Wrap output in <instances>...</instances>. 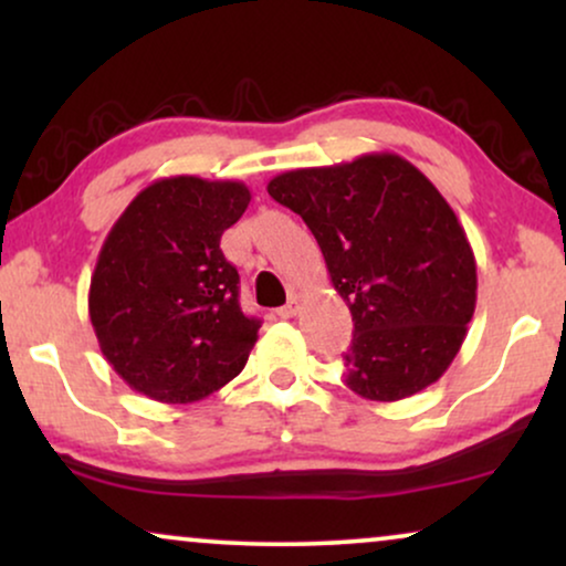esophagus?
<instances>
[{"label": "esophagus", "instance_id": "obj_1", "mask_svg": "<svg viewBox=\"0 0 566 566\" xmlns=\"http://www.w3.org/2000/svg\"><path fill=\"white\" fill-rule=\"evenodd\" d=\"M296 314H298V301H289V304L277 308V316H281V319H293Z\"/></svg>", "mask_w": 566, "mask_h": 566}]
</instances>
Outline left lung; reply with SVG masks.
<instances>
[{
	"label": "left lung",
	"instance_id": "8db88e82",
	"mask_svg": "<svg viewBox=\"0 0 566 566\" xmlns=\"http://www.w3.org/2000/svg\"><path fill=\"white\" fill-rule=\"evenodd\" d=\"M319 244L355 329L347 389L397 401L451 366L476 306V260L436 185L397 154L291 169L268 182Z\"/></svg>",
	"mask_w": 566,
	"mask_h": 566
}]
</instances>
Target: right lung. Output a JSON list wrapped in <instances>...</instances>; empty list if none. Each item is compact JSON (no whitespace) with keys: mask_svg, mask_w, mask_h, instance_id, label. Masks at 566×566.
Instances as JSON below:
<instances>
[{"mask_svg":"<svg viewBox=\"0 0 566 566\" xmlns=\"http://www.w3.org/2000/svg\"><path fill=\"white\" fill-rule=\"evenodd\" d=\"M250 198L244 182L165 177L113 223L92 273L90 319L134 391L188 405L242 374L262 322L239 306L221 234Z\"/></svg>","mask_w":566,"mask_h":566,"instance_id":"1","label":"right lung"}]
</instances>
